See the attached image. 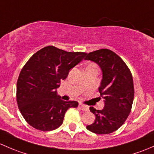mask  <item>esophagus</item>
Listing matches in <instances>:
<instances>
[{
	"label": "esophagus",
	"instance_id": "1",
	"mask_svg": "<svg viewBox=\"0 0 154 154\" xmlns=\"http://www.w3.org/2000/svg\"><path fill=\"white\" fill-rule=\"evenodd\" d=\"M79 107L81 109V110H83V111H88V110H89V107H88V106L84 105V104H79Z\"/></svg>",
	"mask_w": 154,
	"mask_h": 154
}]
</instances>
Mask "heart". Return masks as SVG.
<instances>
[{
	"label": "heart",
	"mask_w": 154,
	"mask_h": 154,
	"mask_svg": "<svg viewBox=\"0 0 154 154\" xmlns=\"http://www.w3.org/2000/svg\"><path fill=\"white\" fill-rule=\"evenodd\" d=\"M89 66H95V65H93V64H91V65H89Z\"/></svg>",
	"instance_id": "b5f03b06"
}]
</instances>
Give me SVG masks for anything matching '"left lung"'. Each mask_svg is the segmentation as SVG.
<instances>
[{
	"label": "left lung",
	"mask_w": 154,
	"mask_h": 154,
	"mask_svg": "<svg viewBox=\"0 0 154 154\" xmlns=\"http://www.w3.org/2000/svg\"><path fill=\"white\" fill-rule=\"evenodd\" d=\"M85 59L100 66L102 79L99 91L104 101L101 110L90 107L96 119L87 128L97 134H110L124 124L131 112L134 97L132 75L123 60L108 49L87 54Z\"/></svg>",
	"instance_id": "1"
}]
</instances>
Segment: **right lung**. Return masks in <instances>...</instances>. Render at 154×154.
Wrapping results in <instances>:
<instances>
[{"instance_id": "obj_1", "label": "right lung", "mask_w": 154, "mask_h": 154, "mask_svg": "<svg viewBox=\"0 0 154 154\" xmlns=\"http://www.w3.org/2000/svg\"><path fill=\"white\" fill-rule=\"evenodd\" d=\"M86 55L48 46L29 58L19 75L16 96L19 110L28 124L39 131H53L62 125L68 109L78 107L77 101L61 99L57 88Z\"/></svg>"}]
</instances>
